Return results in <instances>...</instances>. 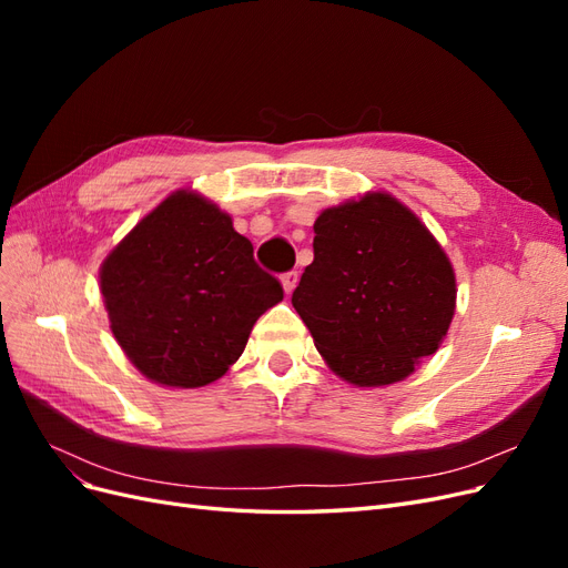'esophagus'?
<instances>
[{"label": "esophagus", "mask_w": 568, "mask_h": 568, "mask_svg": "<svg viewBox=\"0 0 568 568\" xmlns=\"http://www.w3.org/2000/svg\"><path fill=\"white\" fill-rule=\"evenodd\" d=\"M282 286L286 291V296L294 294V288L298 286V272H286L284 277H282Z\"/></svg>", "instance_id": "1"}]
</instances>
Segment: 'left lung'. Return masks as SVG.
<instances>
[{"mask_svg": "<svg viewBox=\"0 0 568 568\" xmlns=\"http://www.w3.org/2000/svg\"><path fill=\"white\" fill-rule=\"evenodd\" d=\"M313 251L291 303L341 379L388 386L438 351L455 315V272L398 199L374 192L322 211Z\"/></svg>", "mask_w": 568, "mask_h": 568, "instance_id": "1", "label": "left lung"}]
</instances>
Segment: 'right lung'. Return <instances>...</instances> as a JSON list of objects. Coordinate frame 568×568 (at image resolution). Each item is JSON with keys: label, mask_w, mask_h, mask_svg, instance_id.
I'll use <instances>...</instances> for the list:
<instances>
[{"label": "right lung", "mask_w": 568, "mask_h": 568, "mask_svg": "<svg viewBox=\"0 0 568 568\" xmlns=\"http://www.w3.org/2000/svg\"><path fill=\"white\" fill-rule=\"evenodd\" d=\"M99 280L120 348L146 379L173 388L220 379L257 317L284 298L232 217L189 189L136 222Z\"/></svg>", "instance_id": "1"}]
</instances>
